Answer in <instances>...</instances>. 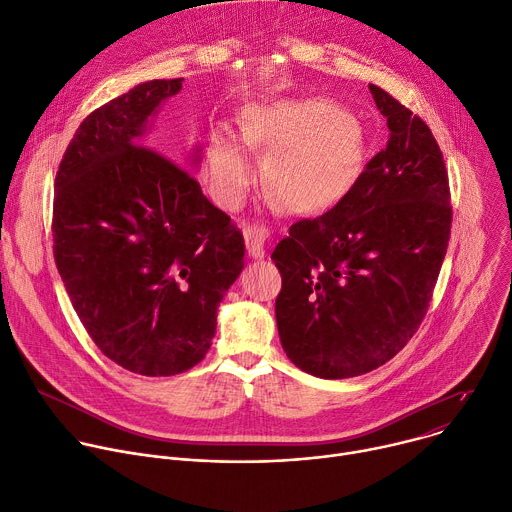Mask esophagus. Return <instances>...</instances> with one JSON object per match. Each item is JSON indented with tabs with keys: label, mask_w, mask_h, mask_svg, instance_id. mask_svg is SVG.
I'll return each instance as SVG.
<instances>
[{
	"label": "esophagus",
	"mask_w": 512,
	"mask_h": 512,
	"mask_svg": "<svg viewBox=\"0 0 512 512\" xmlns=\"http://www.w3.org/2000/svg\"><path fill=\"white\" fill-rule=\"evenodd\" d=\"M268 238V230L260 223H248L244 225V240H246V250L252 258H264V244Z\"/></svg>",
	"instance_id": "obj_1"
}]
</instances>
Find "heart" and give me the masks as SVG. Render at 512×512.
Wrapping results in <instances>:
<instances>
[{"instance_id": "1", "label": "heart", "mask_w": 512, "mask_h": 512, "mask_svg": "<svg viewBox=\"0 0 512 512\" xmlns=\"http://www.w3.org/2000/svg\"><path fill=\"white\" fill-rule=\"evenodd\" d=\"M242 142L266 150L262 185L291 211H315L352 183L364 154V128L329 99H285L256 107L242 120ZM207 179L215 201L236 209L254 181L244 146L225 130L211 136Z\"/></svg>"}]
</instances>
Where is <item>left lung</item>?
<instances>
[{
	"instance_id": "left-lung-1",
	"label": "left lung",
	"mask_w": 512,
	"mask_h": 512,
	"mask_svg": "<svg viewBox=\"0 0 512 512\" xmlns=\"http://www.w3.org/2000/svg\"><path fill=\"white\" fill-rule=\"evenodd\" d=\"M386 148L335 207L291 225L272 260L276 325L289 360L319 378H352L399 354L419 329L447 252L449 181L429 126L370 85Z\"/></svg>"
}]
</instances>
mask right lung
Wrapping results in <instances>:
<instances>
[{
    "label": "right lung",
    "instance_id": "right-lung-1",
    "mask_svg": "<svg viewBox=\"0 0 512 512\" xmlns=\"http://www.w3.org/2000/svg\"><path fill=\"white\" fill-rule=\"evenodd\" d=\"M181 87L146 81L91 111L54 179V262L69 299L95 346L142 376H175L205 358L217 307L244 268L230 215L148 148L150 118Z\"/></svg>",
    "mask_w": 512,
    "mask_h": 512
}]
</instances>
